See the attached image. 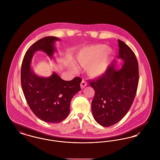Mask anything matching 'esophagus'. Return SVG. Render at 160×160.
I'll list each match as a JSON object with an SVG mask.
<instances>
[{"mask_svg":"<svg viewBox=\"0 0 160 160\" xmlns=\"http://www.w3.org/2000/svg\"><path fill=\"white\" fill-rule=\"evenodd\" d=\"M86 86H87V83H86V80H83L82 81L81 83H80V87H81V88H82V89H84Z\"/></svg>","mask_w":160,"mask_h":160,"instance_id":"esophagus-1","label":"esophagus"}]
</instances>
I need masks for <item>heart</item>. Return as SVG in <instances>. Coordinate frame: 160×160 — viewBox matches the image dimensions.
<instances>
[{"label":"heart","instance_id":"1","mask_svg":"<svg viewBox=\"0 0 160 160\" xmlns=\"http://www.w3.org/2000/svg\"><path fill=\"white\" fill-rule=\"evenodd\" d=\"M113 55V50L106 45L99 44L82 49L77 55V61L83 68H88V73L92 77L103 75L108 67ZM72 69L77 71L76 65Z\"/></svg>","mask_w":160,"mask_h":160}]
</instances>
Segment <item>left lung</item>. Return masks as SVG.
I'll return each mask as SVG.
<instances>
[{
	"label": "left lung",
	"instance_id": "8db88e82",
	"mask_svg": "<svg viewBox=\"0 0 160 160\" xmlns=\"http://www.w3.org/2000/svg\"><path fill=\"white\" fill-rule=\"evenodd\" d=\"M118 59L123 62L120 69L115 68L116 61L106 72L89 82L95 91L92 102L94 119L103 127H110L119 122L129 111L136 97L138 83V65L132 50L118 39Z\"/></svg>",
	"mask_w": 160,
	"mask_h": 160
}]
</instances>
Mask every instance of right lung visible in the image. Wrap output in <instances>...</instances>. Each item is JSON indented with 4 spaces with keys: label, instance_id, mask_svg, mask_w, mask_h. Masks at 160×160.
<instances>
[{
    "label": "right lung",
    "instance_id": "right-lung-1",
    "mask_svg": "<svg viewBox=\"0 0 160 160\" xmlns=\"http://www.w3.org/2000/svg\"><path fill=\"white\" fill-rule=\"evenodd\" d=\"M59 38L46 37L33 44L23 58L21 69V83L23 93L32 112L39 119L48 123H59L69 113L70 102L81 90L80 77L65 81L54 72L49 77H41L34 73L31 67L34 53L43 51L50 58L56 51V41Z\"/></svg>",
    "mask_w": 160,
    "mask_h": 160
}]
</instances>
